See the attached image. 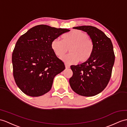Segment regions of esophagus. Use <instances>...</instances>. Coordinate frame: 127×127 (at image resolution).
Wrapping results in <instances>:
<instances>
[{
  "instance_id": "obj_1",
  "label": "esophagus",
  "mask_w": 127,
  "mask_h": 127,
  "mask_svg": "<svg viewBox=\"0 0 127 127\" xmlns=\"http://www.w3.org/2000/svg\"><path fill=\"white\" fill-rule=\"evenodd\" d=\"M65 67H66V68H70V66L68 65V64H65Z\"/></svg>"
}]
</instances>
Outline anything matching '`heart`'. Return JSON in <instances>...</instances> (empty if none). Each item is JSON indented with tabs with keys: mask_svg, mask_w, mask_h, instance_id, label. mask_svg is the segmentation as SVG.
<instances>
[{
	"mask_svg": "<svg viewBox=\"0 0 127 127\" xmlns=\"http://www.w3.org/2000/svg\"><path fill=\"white\" fill-rule=\"evenodd\" d=\"M51 48L58 57H63L69 49L70 54L61 58L68 64H76L79 61L85 63L91 58L94 52V45L88 34L81 30H75L63 36V40L57 38L51 42Z\"/></svg>",
	"mask_w": 127,
	"mask_h": 127,
	"instance_id": "b5f03b06",
	"label": "heart"
}]
</instances>
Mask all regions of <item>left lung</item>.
Listing matches in <instances>:
<instances>
[{
  "instance_id": "obj_1",
  "label": "left lung",
  "mask_w": 127,
  "mask_h": 127,
  "mask_svg": "<svg viewBox=\"0 0 127 127\" xmlns=\"http://www.w3.org/2000/svg\"><path fill=\"white\" fill-rule=\"evenodd\" d=\"M73 29L87 32L93 41L94 49L88 61L70 66L73 74L69 84L78 94L93 96L103 91L110 80L115 61L113 44L110 38L95 27L81 26Z\"/></svg>"
}]
</instances>
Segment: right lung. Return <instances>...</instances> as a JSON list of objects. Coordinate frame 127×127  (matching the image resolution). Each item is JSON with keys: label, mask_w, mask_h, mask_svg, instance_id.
I'll return each instance as SVG.
<instances>
[{"label": "right lung", "mask_w": 127, "mask_h": 127, "mask_svg": "<svg viewBox=\"0 0 127 127\" xmlns=\"http://www.w3.org/2000/svg\"><path fill=\"white\" fill-rule=\"evenodd\" d=\"M70 31L45 25L33 27L21 35L12 57L13 77L18 87L30 96H40L51 90L53 79L65 69L55 55L51 42Z\"/></svg>", "instance_id": "add662e5"}]
</instances>
